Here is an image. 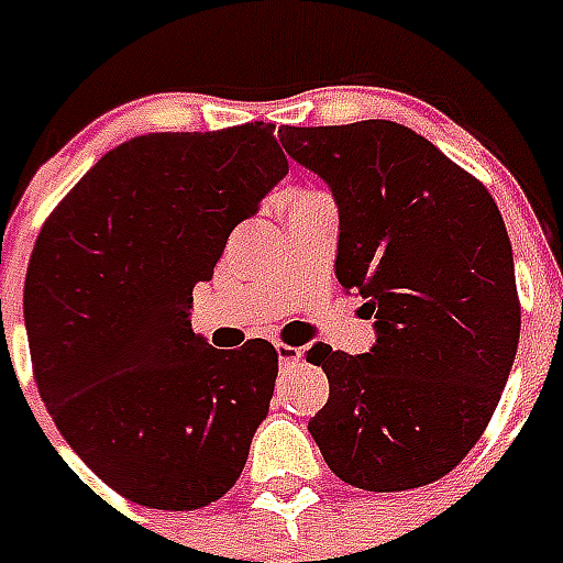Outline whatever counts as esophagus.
I'll return each mask as SVG.
<instances>
[{
    "instance_id": "34e87169",
    "label": "esophagus",
    "mask_w": 563,
    "mask_h": 563,
    "mask_svg": "<svg viewBox=\"0 0 563 563\" xmlns=\"http://www.w3.org/2000/svg\"><path fill=\"white\" fill-rule=\"evenodd\" d=\"M277 360H280V365H295V362H300V347L277 344Z\"/></svg>"
}]
</instances>
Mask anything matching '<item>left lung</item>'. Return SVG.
Masks as SVG:
<instances>
[{
  "mask_svg": "<svg viewBox=\"0 0 563 563\" xmlns=\"http://www.w3.org/2000/svg\"><path fill=\"white\" fill-rule=\"evenodd\" d=\"M280 143L333 192L335 277L365 298L376 330L360 356L330 344L307 353L330 379L309 432L353 488H423L471 453L515 365L506 221L479 180L388 119L283 125Z\"/></svg>",
  "mask_w": 563,
  "mask_h": 563,
  "instance_id": "left-lung-1",
  "label": "left lung"
}]
</instances>
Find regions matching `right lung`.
Instances as JSON below:
<instances>
[{
  "instance_id": "1",
  "label": "right lung",
  "mask_w": 563,
  "mask_h": 563,
  "mask_svg": "<svg viewBox=\"0 0 563 563\" xmlns=\"http://www.w3.org/2000/svg\"><path fill=\"white\" fill-rule=\"evenodd\" d=\"M286 172L265 122L145 134L104 154L40 230L22 300L40 397L131 503L192 511L245 467L277 351L210 347L189 309L230 230Z\"/></svg>"
}]
</instances>
